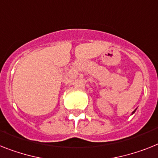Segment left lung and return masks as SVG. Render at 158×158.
<instances>
[{"label":"left lung","instance_id":"8db88e82","mask_svg":"<svg viewBox=\"0 0 158 158\" xmlns=\"http://www.w3.org/2000/svg\"><path fill=\"white\" fill-rule=\"evenodd\" d=\"M135 110H136V109H135V110H133V111H132V113H131V114H134V113H135Z\"/></svg>","mask_w":158,"mask_h":158}]
</instances>
